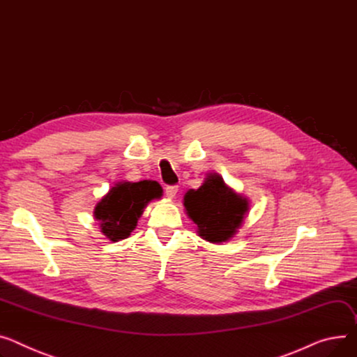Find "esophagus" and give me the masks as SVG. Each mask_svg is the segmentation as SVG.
<instances>
[{
  "mask_svg": "<svg viewBox=\"0 0 357 357\" xmlns=\"http://www.w3.org/2000/svg\"><path fill=\"white\" fill-rule=\"evenodd\" d=\"M176 192H178V185H168L165 188V194L168 198H175Z\"/></svg>",
  "mask_w": 357,
  "mask_h": 357,
  "instance_id": "34e87169",
  "label": "esophagus"
}]
</instances>
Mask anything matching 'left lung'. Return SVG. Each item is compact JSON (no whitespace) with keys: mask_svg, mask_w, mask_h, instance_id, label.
Listing matches in <instances>:
<instances>
[{"mask_svg":"<svg viewBox=\"0 0 357 357\" xmlns=\"http://www.w3.org/2000/svg\"><path fill=\"white\" fill-rule=\"evenodd\" d=\"M188 217L209 243H225L236 232L248 211V201L225 186L218 174H209L204 183L183 198Z\"/></svg>","mask_w":357,"mask_h":357,"instance_id":"obj_1","label":"left lung"}]
</instances>
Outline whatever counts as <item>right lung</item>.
Listing matches in <instances>:
<instances>
[{
	"label": "right lung",
	"mask_w": 357,
	"mask_h": 357,
	"mask_svg": "<svg viewBox=\"0 0 357 357\" xmlns=\"http://www.w3.org/2000/svg\"><path fill=\"white\" fill-rule=\"evenodd\" d=\"M162 197V188L155 181L119 182L94 208V218L110 241L125 240L136 228L148 202Z\"/></svg>",
	"instance_id": "right-lung-1"
}]
</instances>
